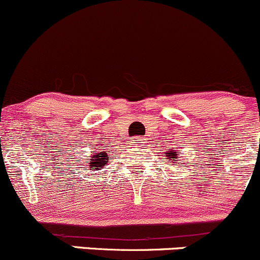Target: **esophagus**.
I'll use <instances>...</instances> for the list:
<instances>
[{
    "instance_id": "obj_1",
    "label": "esophagus",
    "mask_w": 260,
    "mask_h": 260,
    "mask_svg": "<svg viewBox=\"0 0 260 260\" xmlns=\"http://www.w3.org/2000/svg\"><path fill=\"white\" fill-rule=\"evenodd\" d=\"M133 141H135V143H142V141H143V137H135L133 138Z\"/></svg>"
}]
</instances>
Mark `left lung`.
I'll return each instance as SVG.
<instances>
[{
  "mask_svg": "<svg viewBox=\"0 0 260 260\" xmlns=\"http://www.w3.org/2000/svg\"><path fill=\"white\" fill-rule=\"evenodd\" d=\"M167 154H169V155H174V154H172V151H169L168 153H167ZM174 157H176V158H177V155H174Z\"/></svg>",
  "mask_w": 260,
  "mask_h": 260,
  "instance_id": "1",
  "label": "left lung"
}]
</instances>
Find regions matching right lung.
I'll return each instance as SVG.
<instances>
[{"mask_svg": "<svg viewBox=\"0 0 260 260\" xmlns=\"http://www.w3.org/2000/svg\"><path fill=\"white\" fill-rule=\"evenodd\" d=\"M91 167L89 168H93V169H101L103 166L107 165L108 162V155L106 153L101 152L97 153V154L92 155L91 157Z\"/></svg>", "mask_w": 260, "mask_h": 260, "instance_id": "1", "label": "right lung"}]
</instances>
